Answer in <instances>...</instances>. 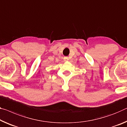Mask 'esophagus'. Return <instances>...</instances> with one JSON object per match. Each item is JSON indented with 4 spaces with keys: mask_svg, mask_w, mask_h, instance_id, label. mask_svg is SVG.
Listing matches in <instances>:
<instances>
[{
    "mask_svg": "<svg viewBox=\"0 0 127 127\" xmlns=\"http://www.w3.org/2000/svg\"><path fill=\"white\" fill-rule=\"evenodd\" d=\"M64 60L65 62H67L69 60V58H68V56H65V57H64Z\"/></svg>",
    "mask_w": 127,
    "mask_h": 127,
    "instance_id": "1",
    "label": "esophagus"
}]
</instances>
